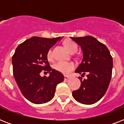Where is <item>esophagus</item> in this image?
<instances>
[{
  "instance_id": "esophagus-1",
  "label": "esophagus",
  "mask_w": 124,
  "mask_h": 124,
  "mask_svg": "<svg viewBox=\"0 0 124 124\" xmlns=\"http://www.w3.org/2000/svg\"><path fill=\"white\" fill-rule=\"evenodd\" d=\"M70 77H69V76H66V75L64 76V79L66 80L70 79Z\"/></svg>"
}]
</instances>
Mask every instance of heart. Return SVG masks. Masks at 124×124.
<instances>
[{
	"label": "heart",
	"mask_w": 124,
	"mask_h": 124,
	"mask_svg": "<svg viewBox=\"0 0 124 124\" xmlns=\"http://www.w3.org/2000/svg\"><path fill=\"white\" fill-rule=\"evenodd\" d=\"M64 45L69 51L71 53H75L77 50V44L71 40H68L64 42ZM47 58L49 60L52 59L53 53L52 49H49L47 53ZM53 68L55 70L60 72L63 74H68L70 71L75 69V65L72 62H63V61H58L54 64Z\"/></svg>",
	"instance_id": "heart-1"
}]
</instances>
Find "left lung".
<instances>
[{
  "instance_id": "8db88e82",
  "label": "left lung",
  "mask_w": 124,
  "mask_h": 124,
  "mask_svg": "<svg viewBox=\"0 0 124 124\" xmlns=\"http://www.w3.org/2000/svg\"><path fill=\"white\" fill-rule=\"evenodd\" d=\"M81 47L83 58L75 73L80 77L81 85L72 93L73 97L79 103L91 105L104 96L109 85L113 70V58L108 47L91 36L70 37Z\"/></svg>"
}]
</instances>
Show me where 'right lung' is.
Segmentation results:
<instances>
[{
  "label": "right lung",
  "mask_w": 124,
  "mask_h": 124,
  "mask_svg": "<svg viewBox=\"0 0 124 124\" xmlns=\"http://www.w3.org/2000/svg\"><path fill=\"white\" fill-rule=\"evenodd\" d=\"M62 39L33 37L18 45L12 56L15 81L24 97L33 104L50 101L57 84L64 81V75L51 69L47 58L49 49ZM42 70L50 72L48 78L40 76Z\"/></svg>",
  "instance_id": "obj_1"
}]
</instances>
